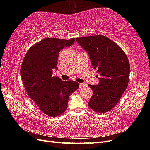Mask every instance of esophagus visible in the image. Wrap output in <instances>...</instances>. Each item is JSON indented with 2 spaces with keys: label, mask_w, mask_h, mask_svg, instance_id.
<instances>
[{
  "label": "esophagus",
  "mask_w": 150,
  "mask_h": 150,
  "mask_svg": "<svg viewBox=\"0 0 150 150\" xmlns=\"http://www.w3.org/2000/svg\"><path fill=\"white\" fill-rule=\"evenodd\" d=\"M86 86V84H82V83H81V84H79V88L84 87V86Z\"/></svg>",
  "instance_id": "obj_1"
}]
</instances>
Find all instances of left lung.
Returning <instances> with one entry per match:
<instances>
[{"label":"left lung","instance_id":"1","mask_svg":"<svg viewBox=\"0 0 150 150\" xmlns=\"http://www.w3.org/2000/svg\"><path fill=\"white\" fill-rule=\"evenodd\" d=\"M86 50L93 68L100 75L97 85L88 84L93 95L88 106L97 113H105L119 103L129 82L130 65L124 51L104 35L77 37Z\"/></svg>","mask_w":150,"mask_h":150}]
</instances>
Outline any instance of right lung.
<instances>
[{
    "label": "right lung",
    "instance_id": "1",
    "mask_svg": "<svg viewBox=\"0 0 150 150\" xmlns=\"http://www.w3.org/2000/svg\"><path fill=\"white\" fill-rule=\"evenodd\" d=\"M75 39L45 38L28 50L21 67V75L26 91L34 104L50 117L62 115L68 108L70 94L78 89V82L63 81L53 77L59 52L70 46Z\"/></svg>",
    "mask_w": 150,
    "mask_h": 150
}]
</instances>
